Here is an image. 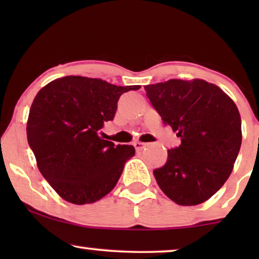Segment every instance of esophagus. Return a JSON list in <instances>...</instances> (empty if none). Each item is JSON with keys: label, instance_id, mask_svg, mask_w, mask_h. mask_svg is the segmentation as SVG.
<instances>
[{"label": "esophagus", "instance_id": "obj_1", "mask_svg": "<svg viewBox=\"0 0 259 259\" xmlns=\"http://www.w3.org/2000/svg\"><path fill=\"white\" fill-rule=\"evenodd\" d=\"M147 145H148V144L141 143V141H137V143H134V147H136L137 151H141V150H144V148L146 147Z\"/></svg>", "mask_w": 259, "mask_h": 259}]
</instances>
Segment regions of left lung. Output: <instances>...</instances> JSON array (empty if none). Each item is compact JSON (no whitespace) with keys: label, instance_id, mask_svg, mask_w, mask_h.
Wrapping results in <instances>:
<instances>
[{"label":"left lung","instance_id":"left-lung-1","mask_svg":"<svg viewBox=\"0 0 259 259\" xmlns=\"http://www.w3.org/2000/svg\"><path fill=\"white\" fill-rule=\"evenodd\" d=\"M145 91L165 126L182 140L154 169L159 187L178 205L204 203L224 185L239 153L238 108L225 92L201 79H171Z\"/></svg>","mask_w":259,"mask_h":259}]
</instances>
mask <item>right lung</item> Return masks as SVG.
<instances>
[{
    "instance_id": "right-lung-1",
    "label": "right lung",
    "mask_w": 259,
    "mask_h": 259,
    "mask_svg": "<svg viewBox=\"0 0 259 259\" xmlns=\"http://www.w3.org/2000/svg\"><path fill=\"white\" fill-rule=\"evenodd\" d=\"M139 88L69 75L38 91L28 115V144L41 175L62 199L91 204L114 189L136 150L115 146L98 132L114 118L120 95Z\"/></svg>"
}]
</instances>
